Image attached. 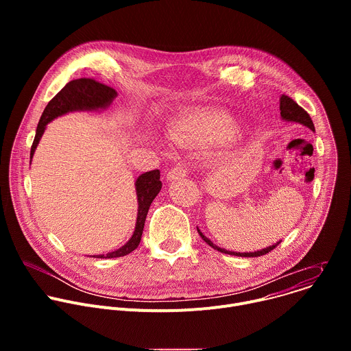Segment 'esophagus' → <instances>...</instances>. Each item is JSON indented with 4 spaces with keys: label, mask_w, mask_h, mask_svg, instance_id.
Instances as JSON below:
<instances>
[{
    "label": "esophagus",
    "mask_w": 351,
    "mask_h": 351,
    "mask_svg": "<svg viewBox=\"0 0 351 351\" xmlns=\"http://www.w3.org/2000/svg\"><path fill=\"white\" fill-rule=\"evenodd\" d=\"M187 173H189L187 168H184V167H180V165H179V167L172 168V169L168 172L167 179H168V180H179V179L186 178V176H187Z\"/></svg>",
    "instance_id": "1"
}]
</instances>
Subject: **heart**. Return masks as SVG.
I'll list each match as a JSON object with an SVG mask.
<instances>
[{
	"label": "heart",
	"instance_id": "heart-1",
	"mask_svg": "<svg viewBox=\"0 0 351 351\" xmlns=\"http://www.w3.org/2000/svg\"><path fill=\"white\" fill-rule=\"evenodd\" d=\"M233 130V121L225 112L199 108L182 114L169 126V136L179 144L204 143L225 137Z\"/></svg>",
	"mask_w": 351,
	"mask_h": 351
}]
</instances>
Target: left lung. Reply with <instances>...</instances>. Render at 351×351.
Returning <instances> with one entry per match:
<instances>
[{"label":"left lung","mask_w":351,"mask_h":351,"mask_svg":"<svg viewBox=\"0 0 351 351\" xmlns=\"http://www.w3.org/2000/svg\"><path fill=\"white\" fill-rule=\"evenodd\" d=\"M280 117H282L283 119H286V121H293V122L302 123V125L310 128L313 132L315 130L314 123H313V121H311L308 112L304 111L295 101H293V99H291L289 95H285V94L280 97ZM197 232H198L199 236H202V239H203L208 245H211L213 248L218 250V252H221V253L230 254V256H237V257H260V256H265V254H268L269 252H272V250H274L275 247H278V244L282 241V240H280V241H278L276 244L269 245V247H267V248H263V250H260V252H254V253H234V252H226V250H223V248L215 245L210 239H207L198 229H197Z\"/></svg>","instance_id":"left-lung-1"}]
</instances>
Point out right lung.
Wrapping results in <instances>:
<instances>
[{
  "instance_id": "add662e5",
  "label": "right lung",
  "mask_w": 351,
  "mask_h": 351,
  "mask_svg": "<svg viewBox=\"0 0 351 351\" xmlns=\"http://www.w3.org/2000/svg\"><path fill=\"white\" fill-rule=\"evenodd\" d=\"M117 97V91L104 84L99 83L91 77H80L71 80L53 99L49 101L40 118V122L37 125L36 136L32 144L30 149V158L34 154V149L38 144V140L41 134L44 133L45 125L48 122H51L54 118L64 115L71 111H77V110H98V108H104L107 107L112 99ZM162 187V183L160 180V171L154 169L143 173L138 176L136 180V193H137V203H138V210H137V222L136 228L133 232V236L130 240L122 245L117 252L103 254V256H94L95 258H117V257H123L132 253L133 250L137 248L141 240L143 234V228L145 222V217L148 213L149 206H152L153 199L157 197Z\"/></svg>"
}]
</instances>
